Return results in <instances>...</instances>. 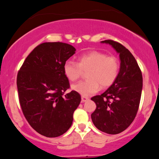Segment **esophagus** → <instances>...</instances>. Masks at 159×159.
<instances>
[{"mask_svg": "<svg viewBox=\"0 0 159 159\" xmlns=\"http://www.w3.org/2000/svg\"><path fill=\"white\" fill-rule=\"evenodd\" d=\"M88 99H89V98H87V97H84V96H82L81 97V101H82V102H85L86 101H88Z\"/></svg>", "mask_w": 159, "mask_h": 159, "instance_id": "1", "label": "esophagus"}]
</instances>
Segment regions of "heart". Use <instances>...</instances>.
<instances>
[{
  "instance_id": "obj_1",
  "label": "heart",
  "mask_w": 159,
  "mask_h": 159,
  "mask_svg": "<svg viewBox=\"0 0 159 159\" xmlns=\"http://www.w3.org/2000/svg\"><path fill=\"white\" fill-rule=\"evenodd\" d=\"M64 73L71 81L79 79L82 71H87L88 80L72 85V89L84 97L93 95L99 89L106 88L115 81L119 72V62L117 58L106 54L91 51L80 55L77 63L72 60L65 61L63 66Z\"/></svg>"
}]
</instances>
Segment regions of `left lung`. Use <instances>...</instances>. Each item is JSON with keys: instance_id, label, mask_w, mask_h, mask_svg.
I'll return each mask as SVG.
<instances>
[{"instance_id": "8db88e82", "label": "left lung", "mask_w": 159, "mask_h": 159, "mask_svg": "<svg viewBox=\"0 0 159 159\" xmlns=\"http://www.w3.org/2000/svg\"><path fill=\"white\" fill-rule=\"evenodd\" d=\"M101 43L110 45L119 54L120 69L116 79L108 89L91 98L97 106L91 118L98 130L116 134L125 130L136 116L141 98L142 75L127 48L111 40Z\"/></svg>"}]
</instances>
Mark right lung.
<instances>
[{
    "instance_id": "add662e5",
    "label": "right lung",
    "mask_w": 159,
    "mask_h": 159,
    "mask_svg": "<svg viewBox=\"0 0 159 159\" xmlns=\"http://www.w3.org/2000/svg\"><path fill=\"white\" fill-rule=\"evenodd\" d=\"M76 52L60 42L43 43L35 48L18 72L17 85L23 114L37 133L48 138L65 133L81 98L69 88L64 73L65 61Z\"/></svg>"
}]
</instances>
